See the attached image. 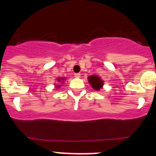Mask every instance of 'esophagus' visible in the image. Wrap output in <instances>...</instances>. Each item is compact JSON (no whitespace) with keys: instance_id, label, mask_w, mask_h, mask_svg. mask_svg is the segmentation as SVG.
Instances as JSON below:
<instances>
[{"instance_id":"34e87169","label":"esophagus","mask_w":156,"mask_h":156,"mask_svg":"<svg viewBox=\"0 0 156 156\" xmlns=\"http://www.w3.org/2000/svg\"><path fill=\"white\" fill-rule=\"evenodd\" d=\"M75 77H76V78H80V73H75Z\"/></svg>"}]
</instances>
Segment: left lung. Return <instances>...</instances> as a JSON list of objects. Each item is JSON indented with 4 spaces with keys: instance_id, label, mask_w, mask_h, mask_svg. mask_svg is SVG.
I'll list each match as a JSON object with an SVG mask.
<instances>
[{
    "instance_id": "left-lung-1",
    "label": "left lung",
    "mask_w": 156,
    "mask_h": 156,
    "mask_svg": "<svg viewBox=\"0 0 156 156\" xmlns=\"http://www.w3.org/2000/svg\"><path fill=\"white\" fill-rule=\"evenodd\" d=\"M89 84L94 90L96 91H100L104 86V80L98 75H90L87 77Z\"/></svg>"
}]
</instances>
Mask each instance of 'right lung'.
Wrapping results in <instances>:
<instances>
[{
    "instance_id": "right-lung-1",
    "label": "right lung",
    "mask_w": 156,
    "mask_h": 156,
    "mask_svg": "<svg viewBox=\"0 0 156 156\" xmlns=\"http://www.w3.org/2000/svg\"><path fill=\"white\" fill-rule=\"evenodd\" d=\"M66 80V77H58L57 79H56V81H57V83H58V84L55 83V87L56 89H58V88L61 87V85L64 83Z\"/></svg>"
}]
</instances>
